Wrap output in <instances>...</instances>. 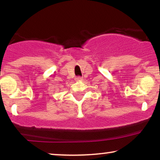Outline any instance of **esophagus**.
I'll return each instance as SVG.
<instances>
[{
    "mask_svg": "<svg viewBox=\"0 0 160 160\" xmlns=\"http://www.w3.org/2000/svg\"><path fill=\"white\" fill-rule=\"evenodd\" d=\"M82 79V78L81 77V76H76V77L75 78V80L76 81V82H80Z\"/></svg>",
    "mask_w": 160,
    "mask_h": 160,
    "instance_id": "esophagus-1",
    "label": "esophagus"
}]
</instances>
